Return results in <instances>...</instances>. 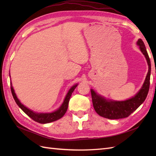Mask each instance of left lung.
I'll use <instances>...</instances> for the list:
<instances>
[{
  "instance_id": "left-lung-1",
  "label": "left lung",
  "mask_w": 156,
  "mask_h": 156,
  "mask_svg": "<svg viewBox=\"0 0 156 156\" xmlns=\"http://www.w3.org/2000/svg\"><path fill=\"white\" fill-rule=\"evenodd\" d=\"M137 45L140 47L147 60L148 72L140 90L134 97L125 101H114L107 99L98 94L93 89H90L92 104L95 111L102 117L109 119H119L129 117L145 101L149 92L150 84L151 62L145 46L142 39H139Z\"/></svg>"
}]
</instances>
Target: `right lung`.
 Listing matches in <instances>:
<instances>
[{
    "mask_svg": "<svg viewBox=\"0 0 156 156\" xmlns=\"http://www.w3.org/2000/svg\"><path fill=\"white\" fill-rule=\"evenodd\" d=\"M10 77H11V76H10ZM78 85V84H76L69 88L68 93L66 94L64 102H62V105L57 109V110L51 112H37L31 110V109L28 108L27 107H26L25 105H23L21 102H20L19 98H17V97H16L14 88H13L12 86L11 82V89L12 97L14 98L16 103L17 104L19 107L21 108V110L24 112L25 114H27L29 117L31 118L34 121L39 122V123L45 124V123H49V122H51L53 121H57L58 119H61L63 116L65 115L66 112L67 111V109L68 107V102L69 101V98L71 97L72 92H74V89L77 87Z\"/></svg>",
    "mask_w": 156,
    "mask_h": 156,
    "instance_id": "1",
    "label": "right lung"
}]
</instances>
